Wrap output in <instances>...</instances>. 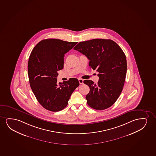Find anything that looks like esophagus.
<instances>
[{
  "label": "esophagus",
  "mask_w": 156,
  "mask_h": 156,
  "mask_svg": "<svg viewBox=\"0 0 156 156\" xmlns=\"http://www.w3.org/2000/svg\"><path fill=\"white\" fill-rule=\"evenodd\" d=\"M78 80H79V83L81 85V84H83V80L82 79H78Z\"/></svg>",
  "instance_id": "34e87169"
}]
</instances>
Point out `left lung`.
<instances>
[{"label":"left lung","mask_w":156,"mask_h":156,"mask_svg":"<svg viewBox=\"0 0 156 156\" xmlns=\"http://www.w3.org/2000/svg\"><path fill=\"white\" fill-rule=\"evenodd\" d=\"M73 49L86 56L90 67L99 73L97 84L83 81L90 89L86 96L87 104L97 110L111 107L121 93L126 80L127 62L123 51L113 41L102 39L80 42Z\"/></svg>","instance_id":"1"}]
</instances>
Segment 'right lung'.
Wrapping results in <instances>:
<instances>
[{"label": "right lung", "instance_id": "add662e5", "mask_svg": "<svg viewBox=\"0 0 156 156\" xmlns=\"http://www.w3.org/2000/svg\"><path fill=\"white\" fill-rule=\"evenodd\" d=\"M77 42L59 39H45L33 49L28 59L30 84L39 103L50 111L65 108L75 89L78 87L77 78L57 83L58 71L63 68L64 56Z\"/></svg>", "mask_w": 156, "mask_h": 156}]
</instances>
